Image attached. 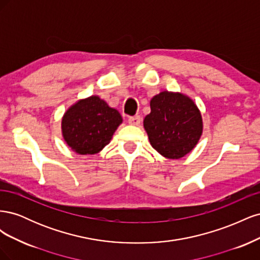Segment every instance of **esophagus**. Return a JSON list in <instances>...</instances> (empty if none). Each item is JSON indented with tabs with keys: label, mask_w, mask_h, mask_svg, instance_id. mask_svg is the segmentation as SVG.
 <instances>
[{
	"label": "esophagus",
	"mask_w": 260,
	"mask_h": 260,
	"mask_svg": "<svg viewBox=\"0 0 260 260\" xmlns=\"http://www.w3.org/2000/svg\"><path fill=\"white\" fill-rule=\"evenodd\" d=\"M128 121L132 125H139L140 122H141V117L138 116V115L137 116H133V117H129Z\"/></svg>",
	"instance_id": "1"
}]
</instances>
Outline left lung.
I'll return each mask as SVG.
<instances>
[{"instance_id":"1","label":"left lung","mask_w":260,"mask_h":260,"mask_svg":"<svg viewBox=\"0 0 260 260\" xmlns=\"http://www.w3.org/2000/svg\"><path fill=\"white\" fill-rule=\"evenodd\" d=\"M143 121L149 143L168 159L182 158L199 143L203 118L195 102L181 92L161 91L152 98Z\"/></svg>"}]
</instances>
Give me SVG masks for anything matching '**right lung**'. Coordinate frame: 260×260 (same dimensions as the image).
Returning a JSON list of instances; mask_svg holds the SVG:
<instances>
[{"label":"right lung","instance_id":"add662e5","mask_svg":"<svg viewBox=\"0 0 260 260\" xmlns=\"http://www.w3.org/2000/svg\"><path fill=\"white\" fill-rule=\"evenodd\" d=\"M122 117L98 95L77 101L61 117V136L79 155H94L109 144Z\"/></svg>","mask_w":260,"mask_h":260}]
</instances>
